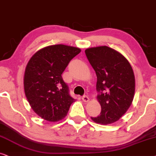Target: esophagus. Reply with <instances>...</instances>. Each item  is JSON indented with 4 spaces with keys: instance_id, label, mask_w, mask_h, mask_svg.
Segmentation results:
<instances>
[{
    "instance_id": "esophagus-1",
    "label": "esophagus",
    "mask_w": 156,
    "mask_h": 156,
    "mask_svg": "<svg viewBox=\"0 0 156 156\" xmlns=\"http://www.w3.org/2000/svg\"><path fill=\"white\" fill-rule=\"evenodd\" d=\"M82 100L84 101V102H88V101H89V98H88V95H84L82 97Z\"/></svg>"
}]
</instances>
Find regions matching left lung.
<instances>
[{"label":"left lung","mask_w":156,"mask_h":156,"mask_svg":"<svg viewBox=\"0 0 156 156\" xmlns=\"http://www.w3.org/2000/svg\"><path fill=\"white\" fill-rule=\"evenodd\" d=\"M97 76V98L101 112L93 121L107 125L117 121L131 105L135 93L133 68L125 57L108 46L85 51Z\"/></svg>","instance_id":"8db88e82"}]
</instances>
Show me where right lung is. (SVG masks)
Returning <instances> with one entry per match:
<instances>
[{"mask_svg":"<svg viewBox=\"0 0 156 156\" xmlns=\"http://www.w3.org/2000/svg\"><path fill=\"white\" fill-rule=\"evenodd\" d=\"M80 52L76 47L50 45L36 52L27 64L25 93L32 109L43 119L51 122L63 119L76 101L61 75Z\"/></svg>","mask_w":156,"mask_h":156,"instance_id":"1","label":"right lung"}]
</instances>
